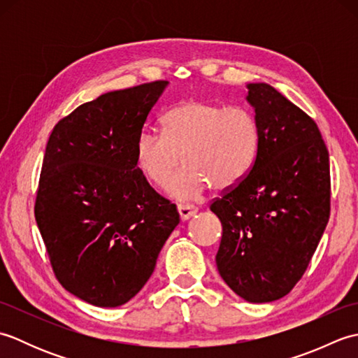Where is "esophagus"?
I'll return each instance as SVG.
<instances>
[{
	"label": "esophagus",
	"instance_id": "34e87169",
	"mask_svg": "<svg viewBox=\"0 0 358 358\" xmlns=\"http://www.w3.org/2000/svg\"><path fill=\"white\" fill-rule=\"evenodd\" d=\"M196 210H199V209L192 206V204H178V214H180V218L183 220V222H186V220L194 217L196 214Z\"/></svg>",
	"mask_w": 358,
	"mask_h": 358
}]
</instances>
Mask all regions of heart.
I'll list each match as a JSON object with an SVG mask.
<instances>
[{
  "label": "heart",
  "instance_id": "obj_1",
  "mask_svg": "<svg viewBox=\"0 0 358 358\" xmlns=\"http://www.w3.org/2000/svg\"><path fill=\"white\" fill-rule=\"evenodd\" d=\"M262 146V126L243 108L187 100L164 115V132L146 127L136 136L135 162L155 186H164L183 157L167 191L177 200H194L209 186L229 191L252 171Z\"/></svg>",
  "mask_w": 358,
  "mask_h": 358
}]
</instances>
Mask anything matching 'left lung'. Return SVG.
Masks as SVG:
<instances>
[{
  "instance_id": "left-lung-1",
  "label": "left lung",
  "mask_w": 358,
  "mask_h": 358,
  "mask_svg": "<svg viewBox=\"0 0 358 358\" xmlns=\"http://www.w3.org/2000/svg\"><path fill=\"white\" fill-rule=\"evenodd\" d=\"M246 87L262 146L248 177L210 204L223 226L215 262L243 300L269 303L291 292L328 224L329 154L315 121L277 89Z\"/></svg>"
}]
</instances>
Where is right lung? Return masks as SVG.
Instances as JSON below:
<instances>
[{"label": "right lung", "instance_id": "1", "mask_svg": "<svg viewBox=\"0 0 358 358\" xmlns=\"http://www.w3.org/2000/svg\"><path fill=\"white\" fill-rule=\"evenodd\" d=\"M169 83L103 94L53 127L35 218L66 291L100 308L124 305L155 269L180 223L135 162L144 121Z\"/></svg>", "mask_w": 358, "mask_h": 358}]
</instances>
